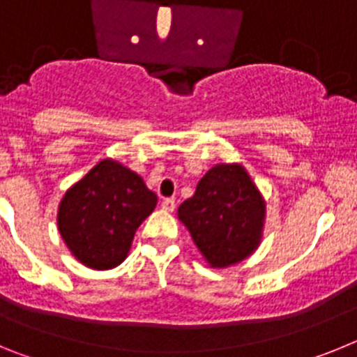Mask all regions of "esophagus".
<instances>
[{"instance_id": "esophagus-1", "label": "esophagus", "mask_w": 357, "mask_h": 357, "mask_svg": "<svg viewBox=\"0 0 357 357\" xmlns=\"http://www.w3.org/2000/svg\"><path fill=\"white\" fill-rule=\"evenodd\" d=\"M175 200H173V198H164L162 200V209L164 211H168V213H173V211H175Z\"/></svg>"}]
</instances>
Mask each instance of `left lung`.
Here are the masks:
<instances>
[{"instance_id":"obj_1","label":"left lung","mask_w":357,"mask_h":357,"mask_svg":"<svg viewBox=\"0 0 357 357\" xmlns=\"http://www.w3.org/2000/svg\"><path fill=\"white\" fill-rule=\"evenodd\" d=\"M264 209L259 189L243 166L216 164L176 214L207 263L227 268L247 259L259 247Z\"/></svg>"}]
</instances>
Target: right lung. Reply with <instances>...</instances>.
<instances>
[{"label": "right lung", "instance_id": "1", "mask_svg": "<svg viewBox=\"0 0 357 357\" xmlns=\"http://www.w3.org/2000/svg\"><path fill=\"white\" fill-rule=\"evenodd\" d=\"M157 206V195L137 173L103 159L66 191L59 206V232L71 254L93 270L125 261L135 230Z\"/></svg>", "mask_w": 357, "mask_h": 357}]
</instances>
